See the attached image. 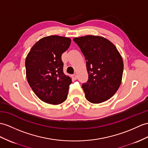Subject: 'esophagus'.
Here are the masks:
<instances>
[{
  "label": "esophagus",
  "mask_w": 148,
  "mask_h": 148,
  "mask_svg": "<svg viewBox=\"0 0 148 148\" xmlns=\"http://www.w3.org/2000/svg\"><path fill=\"white\" fill-rule=\"evenodd\" d=\"M72 77H73V78L74 79V80H77V75L74 74V75H72Z\"/></svg>",
  "instance_id": "obj_1"
}]
</instances>
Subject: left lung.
<instances>
[{"label": "left lung", "mask_w": 148, "mask_h": 148, "mask_svg": "<svg viewBox=\"0 0 148 148\" xmlns=\"http://www.w3.org/2000/svg\"><path fill=\"white\" fill-rule=\"evenodd\" d=\"M86 61L87 82L82 85L86 99L93 103L106 101L121 85L124 63L117 48L107 39L87 35L75 38Z\"/></svg>", "instance_id": "1"}]
</instances>
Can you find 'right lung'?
<instances>
[{"label": "right lung", "mask_w": 148, "mask_h": 148, "mask_svg": "<svg viewBox=\"0 0 148 148\" xmlns=\"http://www.w3.org/2000/svg\"><path fill=\"white\" fill-rule=\"evenodd\" d=\"M70 44L69 38L46 36L35 43L26 56L28 84L38 98L46 103L58 105L67 99L71 78L63 73L61 56Z\"/></svg>", "instance_id": "add662e5"}]
</instances>
